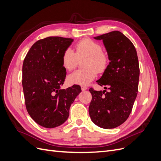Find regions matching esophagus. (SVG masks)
I'll use <instances>...</instances> for the list:
<instances>
[{"mask_svg": "<svg viewBox=\"0 0 161 161\" xmlns=\"http://www.w3.org/2000/svg\"><path fill=\"white\" fill-rule=\"evenodd\" d=\"M81 89H82V91H86L87 89V87L85 86H81Z\"/></svg>", "mask_w": 161, "mask_h": 161, "instance_id": "34e87169", "label": "esophagus"}]
</instances>
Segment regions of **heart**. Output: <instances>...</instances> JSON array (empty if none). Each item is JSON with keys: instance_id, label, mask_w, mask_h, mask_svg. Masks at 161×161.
<instances>
[{"instance_id": "1", "label": "heart", "mask_w": 161, "mask_h": 161, "mask_svg": "<svg viewBox=\"0 0 161 161\" xmlns=\"http://www.w3.org/2000/svg\"><path fill=\"white\" fill-rule=\"evenodd\" d=\"M76 53L70 48L65 50L62 57V66L68 70H73L79 60L86 58L84 61L85 69L76 70L67 77L70 85L85 86L93 80L97 72H103L108 64V57L103 52V47L99 43L90 39H85L76 45Z\"/></svg>"}]
</instances>
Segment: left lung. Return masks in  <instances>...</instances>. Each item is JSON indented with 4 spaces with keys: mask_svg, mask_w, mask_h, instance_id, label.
Here are the masks:
<instances>
[{
    "mask_svg": "<svg viewBox=\"0 0 161 161\" xmlns=\"http://www.w3.org/2000/svg\"><path fill=\"white\" fill-rule=\"evenodd\" d=\"M94 39L103 40L110 61L97 82L109 91L89 89L92 100L89 113L95 125L112 129L125 122L132 109L138 89V58L132 42L120 31H114Z\"/></svg>",
    "mask_w": 161,
    "mask_h": 161,
    "instance_id": "left-lung-1",
    "label": "left lung"
}]
</instances>
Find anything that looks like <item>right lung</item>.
Segmentation results:
<instances>
[{
	"mask_svg": "<svg viewBox=\"0 0 161 161\" xmlns=\"http://www.w3.org/2000/svg\"><path fill=\"white\" fill-rule=\"evenodd\" d=\"M74 41L48 37L31 46L23 64L22 85L28 114L42 127L53 128L64 124L71 104L81 92L79 85L61 89L66 75L63 53Z\"/></svg>",
	"mask_w": 161,
	"mask_h": 161,
	"instance_id": "right-lung-1",
	"label": "right lung"
}]
</instances>
